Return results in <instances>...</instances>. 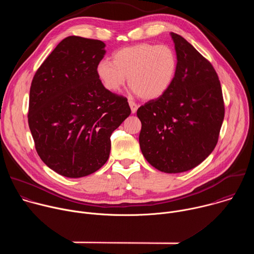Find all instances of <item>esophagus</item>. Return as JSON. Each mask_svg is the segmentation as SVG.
Masks as SVG:
<instances>
[{
  "instance_id": "34e87169",
  "label": "esophagus",
  "mask_w": 254,
  "mask_h": 254,
  "mask_svg": "<svg viewBox=\"0 0 254 254\" xmlns=\"http://www.w3.org/2000/svg\"><path fill=\"white\" fill-rule=\"evenodd\" d=\"M128 104H129V106H130V110H131V113L132 114H135L136 113V111H137V104L135 103V102H133L132 100H128Z\"/></svg>"
}]
</instances>
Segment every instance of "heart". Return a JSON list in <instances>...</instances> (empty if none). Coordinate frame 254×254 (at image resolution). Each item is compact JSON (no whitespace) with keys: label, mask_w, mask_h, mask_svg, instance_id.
<instances>
[{"label":"heart","mask_w":254,"mask_h":254,"mask_svg":"<svg viewBox=\"0 0 254 254\" xmlns=\"http://www.w3.org/2000/svg\"><path fill=\"white\" fill-rule=\"evenodd\" d=\"M178 68L175 51L168 45L138 43L124 47L113 55V62L101 60L96 75L103 87L119 92L127 77L132 91L152 100L164 95L174 82Z\"/></svg>","instance_id":"obj_1"}]
</instances>
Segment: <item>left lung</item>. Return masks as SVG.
Wrapping results in <instances>:
<instances>
[{
    "mask_svg": "<svg viewBox=\"0 0 254 254\" xmlns=\"http://www.w3.org/2000/svg\"><path fill=\"white\" fill-rule=\"evenodd\" d=\"M178 58L169 90L141 105L139 147L157 170L176 174L201 164L218 141L224 120L220 81L212 64L182 36L171 33Z\"/></svg>",
    "mask_w": 254,
    "mask_h": 254,
    "instance_id": "obj_1",
    "label": "left lung"
}]
</instances>
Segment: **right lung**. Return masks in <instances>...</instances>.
<instances>
[{"instance_id": "right-lung-1", "label": "right lung", "mask_w": 254, "mask_h": 254, "mask_svg": "<svg viewBox=\"0 0 254 254\" xmlns=\"http://www.w3.org/2000/svg\"><path fill=\"white\" fill-rule=\"evenodd\" d=\"M105 44L69 36L36 71L28 123L44 164L67 178L99 170L111 153V135L130 115L127 99L107 91L96 75Z\"/></svg>"}]
</instances>
